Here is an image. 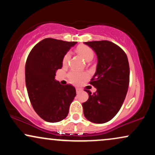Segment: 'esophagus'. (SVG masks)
I'll list each match as a JSON object with an SVG mask.
<instances>
[{"instance_id": "esophagus-1", "label": "esophagus", "mask_w": 155, "mask_h": 155, "mask_svg": "<svg viewBox=\"0 0 155 155\" xmlns=\"http://www.w3.org/2000/svg\"><path fill=\"white\" fill-rule=\"evenodd\" d=\"M76 93L79 94V93H80V92H81V89H79V88H76Z\"/></svg>"}]
</instances>
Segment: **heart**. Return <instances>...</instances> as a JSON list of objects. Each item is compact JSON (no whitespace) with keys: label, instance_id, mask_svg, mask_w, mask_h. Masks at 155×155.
I'll return each instance as SVG.
<instances>
[{"label":"heart","instance_id":"heart-1","mask_svg":"<svg viewBox=\"0 0 155 155\" xmlns=\"http://www.w3.org/2000/svg\"><path fill=\"white\" fill-rule=\"evenodd\" d=\"M76 51L84 59L86 60L87 61H90V60H92V58H94L93 50H92L91 47H90L87 45H84V44L79 45V47H77V48H76ZM70 58L71 52L70 51H68V52L64 54L63 60H62L63 65H67L68 61L70 60ZM87 74H85V73L76 71H72L69 72L68 74V81L71 83L76 85L79 84L84 79H87Z\"/></svg>","mask_w":155,"mask_h":155}]
</instances>
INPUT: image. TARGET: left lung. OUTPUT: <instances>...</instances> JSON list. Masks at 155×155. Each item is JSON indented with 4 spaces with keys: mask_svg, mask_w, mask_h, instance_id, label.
I'll return each instance as SVG.
<instances>
[{
    "mask_svg": "<svg viewBox=\"0 0 155 155\" xmlns=\"http://www.w3.org/2000/svg\"><path fill=\"white\" fill-rule=\"evenodd\" d=\"M95 51L97 57L96 72L90 84L97 89L83 103L84 115L87 120L97 124L113 119L122 107L130 82V67L123 49L108 41L84 42Z\"/></svg>",
    "mask_w": 155,
    "mask_h": 155,
    "instance_id": "left-lung-1",
    "label": "left lung"
}]
</instances>
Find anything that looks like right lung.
<instances>
[{
  "label": "right lung",
  "mask_w": 155,
  "mask_h": 155,
  "mask_svg": "<svg viewBox=\"0 0 155 155\" xmlns=\"http://www.w3.org/2000/svg\"><path fill=\"white\" fill-rule=\"evenodd\" d=\"M75 41L47 38L38 42L28 54L25 64V84L28 97L37 114L49 122L66 118L76 96L71 84L62 85L54 79L63 66V58Z\"/></svg>",
  "instance_id": "obj_1"
}]
</instances>
